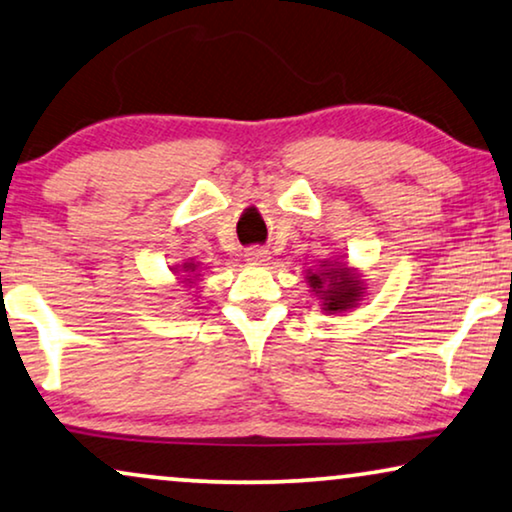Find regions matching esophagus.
<instances>
[{
    "label": "esophagus",
    "instance_id": "1",
    "mask_svg": "<svg viewBox=\"0 0 512 512\" xmlns=\"http://www.w3.org/2000/svg\"><path fill=\"white\" fill-rule=\"evenodd\" d=\"M245 260L252 262V264L269 262V250L262 248V245H252V248L245 250Z\"/></svg>",
    "mask_w": 512,
    "mask_h": 512
}]
</instances>
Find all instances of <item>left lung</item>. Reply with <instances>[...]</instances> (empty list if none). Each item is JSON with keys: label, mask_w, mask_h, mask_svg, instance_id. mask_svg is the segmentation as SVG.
<instances>
[{"label": "left lung", "mask_w": 512, "mask_h": 512, "mask_svg": "<svg viewBox=\"0 0 512 512\" xmlns=\"http://www.w3.org/2000/svg\"><path fill=\"white\" fill-rule=\"evenodd\" d=\"M306 283L313 295L320 299L325 313H344L358 306L365 297V283L360 274L344 262H323L313 271H306Z\"/></svg>", "instance_id": "left-lung-1"}]
</instances>
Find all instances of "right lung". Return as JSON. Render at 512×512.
Returning a JSON list of instances; mask_svg holds the SVG:
<instances>
[{"mask_svg": "<svg viewBox=\"0 0 512 512\" xmlns=\"http://www.w3.org/2000/svg\"><path fill=\"white\" fill-rule=\"evenodd\" d=\"M196 269H199V264L185 262L182 267H173V274H177V276L182 274V283H194L196 276H201V274H196Z\"/></svg>", "mask_w": 512, "mask_h": 512, "instance_id": "1", "label": "right lung"}]
</instances>
